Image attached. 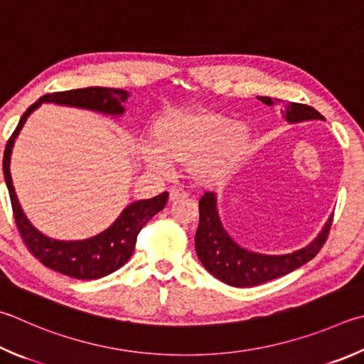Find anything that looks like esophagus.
I'll use <instances>...</instances> for the list:
<instances>
[{
    "instance_id": "esophagus-1",
    "label": "esophagus",
    "mask_w": 364,
    "mask_h": 364,
    "mask_svg": "<svg viewBox=\"0 0 364 364\" xmlns=\"http://www.w3.org/2000/svg\"><path fill=\"white\" fill-rule=\"evenodd\" d=\"M188 194L184 193L181 188H171L168 191V199L170 202H176V200H181V199H186Z\"/></svg>"
}]
</instances>
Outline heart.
Masks as SVG:
<instances>
[{
    "label": "heart",
    "instance_id": "obj_1",
    "mask_svg": "<svg viewBox=\"0 0 364 364\" xmlns=\"http://www.w3.org/2000/svg\"><path fill=\"white\" fill-rule=\"evenodd\" d=\"M250 134L245 125L213 111L168 113L156 122L153 144H143L141 156L151 168L168 173L171 165L191 167L199 181L218 180L245 154Z\"/></svg>",
    "mask_w": 364,
    "mask_h": 364
}]
</instances>
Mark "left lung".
<instances>
[{"label":"left lung","instance_id":"1","mask_svg":"<svg viewBox=\"0 0 364 364\" xmlns=\"http://www.w3.org/2000/svg\"><path fill=\"white\" fill-rule=\"evenodd\" d=\"M267 107L280 105L282 114L288 122H302L321 119L318 111L309 105L288 102L283 105L282 100L270 97H256ZM333 216L326 221L318 237L307 245L289 255H259L253 253L237 245L224 230L216 210V196L205 193L199 202V228L196 232V251L200 262L208 272L230 287L247 288L256 287L269 280L279 279L282 275L293 272L297 267L314 259L316 253L325 245L329 229H331Z\"/></svg>","mask_w":364,"mask_h":364}]
</instances>
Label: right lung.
<instances>
[{
	"label": "right lung",
	"instance_id": "obj_1",
	"mask_svg": "<svg viewBox=\"0 0 364 364\" xmlns=\"http://www.w3.org/2000/svg\"><path fill=\"white\" fill-rule=\"evenodd\" d=\"M127 92L122 89L111 87H85L46 94L25 111L16 130L12 132L8 143H6L3 157L4 180L9 191L16 226L25 247L46 267L77 280L102 279V277L122 267L134 253L136 235L140 234L144 224L165 207V203L168 200V194L162 193L153 197V199L130 203L113 223V226H109L107 230L92 237V239L77 242L52 240L31 226V223L23 215L21 205H18L9 171L11 149L26 117L41 103L67 105V107L100 111L105 114L116 116L124 113L122 103L127 100Z\"/></svg>",
	"mask_w": 364,
	"mask_h": 364
}]
</instances>
